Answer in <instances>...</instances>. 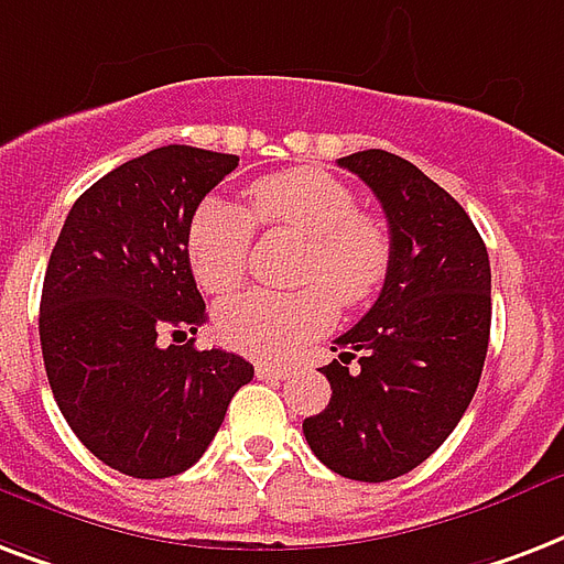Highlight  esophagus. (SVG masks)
<instances>
[{"instance_id":"34e87169","label":"esophagus","mask_w":564,"mask_h":564,"mask_svg":"<svg viewBox=\"0 0 564 564\" xmlns=\"http://www.w3.org/2000/svg\"><path fill=\"white\" fill-rule=\"evenodd\" d=\"M292 369L286 364H269V360H260L257 364V378H265V381H281V378L290 376Z\"/></svg>"}]
</instances>
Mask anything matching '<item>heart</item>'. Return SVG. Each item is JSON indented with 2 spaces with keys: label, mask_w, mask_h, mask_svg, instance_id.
Returning <instances> with one entry per match:
<instances>
[{
  "label": "heart",
  "mask_w": 564,
  "mask_h": 564,
  "mask_svg": "<svg viewBox=\"0 0 564 564\" xmlns=\"http://www.w3.org/2000/svg\"><path fill=\"white\" fill-rule=\"evenodd\" d=\"M248 213L225 200L197 206L186 234L188 269L197 286L225 295L242 283L251 253V221L263 230L304 236L295 265L299 290L242 292L218 304L215 334L227 346L274 358L328 328L343 307H364L390 278L393 239L372 213L358 209V195L343 180L316 167H292L257 180Z\"/></svg>",
  "instance_id": "obj_1"
}]
</instances>
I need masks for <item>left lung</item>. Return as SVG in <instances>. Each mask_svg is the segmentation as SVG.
Segmentation results:
<instances>
[{
	"label": "left lung",
	"instance_id": "1",
	"mask_svg": "<svg viewBox=\"0 0 564 564\" xmlns=\"http://www.w3.org/2000/svg\"><path fill=\"white\" fill-rule=\"evenodd\" d=\"M384 209L393 265L369 313L330 349L325 411L304 420L313 455L346 479L387 482L423 464L470 405L491 337V263L470 215L408 159H337Z\"/></svg>",
	"mask_w": 564,
	"mask_h": 564
}]
</instances>
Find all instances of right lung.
I'll return each instance as SVG.
<instances>
[{
	"label": "right lung",
	"mask_w": 564,
	"mask_h": 564,
	"mask_svg": "<svg viewBox=\"0 0 564 564\" xmlns=\"http://www.w3.org/2000/svg\"><path fill=\"white\" fill-rule=\"evenodd\" d=\"M236 165L188 144L129 159L79 195L50 253L37 328L53 397L73 435L135 479L188 470L253 378L245 358L192 339L206 304L188 221Z\"/></svg>",
	"instance_id": "1"
}]
</instances>
